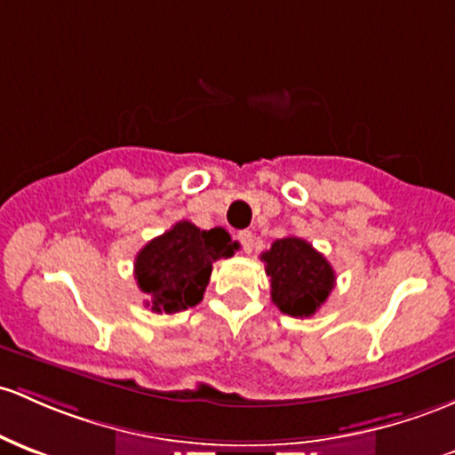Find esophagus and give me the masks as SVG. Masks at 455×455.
<instances>
[{"label": "esophagus", "instance_id": "obj_1", "mask_svg": "<svg viewBox=\"0 0 455 455\" xmlns=\"http://www.w3.org/2000/svg\"><path fill=\"white\" fill-rule=\"evenodd\" d=\"M237 239H239V243H242L243 252L251 254V252H252V242H254L252 233H251V231H239V233H237Z\"/></svg>", "mask_w": 455, "mask_h": 455}]
</instances>
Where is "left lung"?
<instances>
[{"label": "left lung", "mask_w": 455, "mask_h": 455, "mask_svg": "<svg viewBox=\"0 0 455 455\" xmlns=\"http://www.w3.org/2000/svg\"><path fill=\"white\" fill-rule=\"evenodd\" d=\"M272 302L291 317H311L334 287V269L307 239L283 237L261 254Z\"/></svg>", "instance_id": "1"}]
</instances>
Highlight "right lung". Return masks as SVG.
Returning <instances> with one entry per match:
<instances>
[{
	"instance_id": "add662e5",
	"label": "right lung",
	"mask_w": 455,
	"mask_h": 455,
	"mask_svg": "<svg viewBox=\"0 0 455 455\" xmlns=\"http://www.w3.org/2000/svg\"><path fill=\"white\" fill-rule=\"evenodd\" d=\"M237 248L239 243L224 228L201 231L196 224L181 220L138 252L133 274L140 291L151 298L147 302L151 311H186L203 300L213 261L233 257Z\"/></svg>"
}]
</instances>
